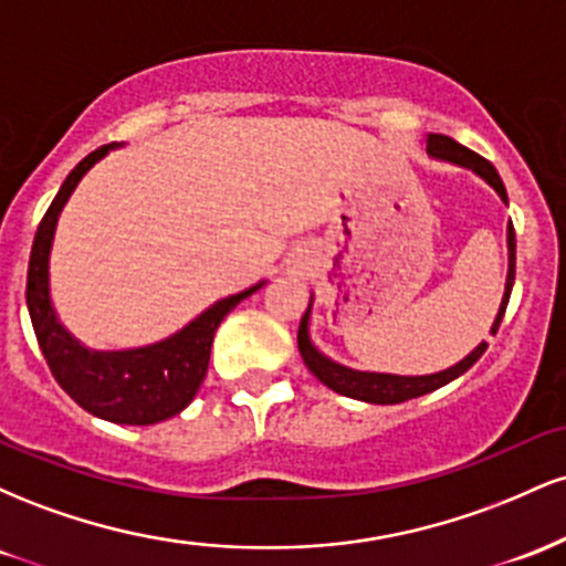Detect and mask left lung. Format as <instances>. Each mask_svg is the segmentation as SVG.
Instances as JSON below:
<instances>
[{
	"mask_svg": "<svg viewBox=\"0 0 566 566\" xmlns=\"http://www.w3.org/2000/svg\"><path fill=\"white\" fill-rule=\"evenodd\" d=\"M428 154H431V157H437V159L452 161V165H463L476 175H482L486 184H490L500 193V199L509 201V197H505L503 180H500V175H497L495 167H492V161L479 157V154L471 151V148L460 146V143L447 138V135L431 133V135H428ZM513 276H516V233H513V226H509V282H505V295H503V303H500L497 319H495V324H492V335L497 333L500 322H503L505 308H509ZM308 308H311V305H308ZM297 348H301L305 367H308L311 373H314L316 378L324 382V386L333 388L335 394L350 396V399H359V401H369V405H401V401L418 399V396L437 391V388L447 386L450 380L460 378L465 369H471L479 359H482V354L486 350V343H482V346H479L476 350H471V354L465 356L463 361H458L454 367L444 369V373H437V375L405 378V375L359 373V369H348L343 365H335V361H329L327 356H322L319 350L311 346V340H308V311H305L303 319H301V329H297Z\"/></svg>",
	"mask_w": 566,
	"mask_h": 566,
	"instance_id": "1",
	"label": "left lung"
}]
</instances>
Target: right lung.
I'll return each instance as SVG.
<instances>
[{
	"label": "right lung",
	"instance_id": "1",
	"mask_svg": "<svg viewBox=\"0 0 566 566\" xmlns=\"http://www.w3.org/2000/svg\"><path fill=\"white\" fill-rule=\"evenodd\" d=\"M112 146L95 148L87 154L69 178L39 223L34 247L29 258V276H25V303H29L31 324L48 359L50 373L57 386L90 415L112 423L151 426L172 418L180 409L191 405L201 380L210 365L212 337L226 314L252 295L258 287H250L239 295L223 297L216 305L186 324L180 333L167 340L133 350H87L71 337L55 319V311L48 295V258L53 247L57 216L66 205L71 191L82 180V175L95 165Z\"/></svg>",
	"mask_w": 566,
	"mask_h": 566
}]
</instances>
